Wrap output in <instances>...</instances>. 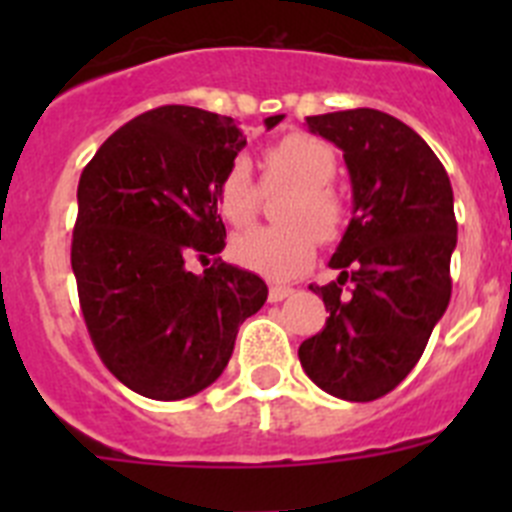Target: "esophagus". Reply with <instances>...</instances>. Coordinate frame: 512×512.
<instances>
[{
	"label": "esophagus",
	"mask_w": 512,
	"mask_h": 512,
	"mask_svg": "<svg viewBox=\"0 0 512 512\" xmlns=\"http://www.w3.org/2000/svg\"><path fill=\"white\" fill-rule=\"evenodd\" d=\"M295 295V289L292 287H282V284H274V287L269 289V302H282L287 300V297Z\"/></svg>",
	"instance_id": "obj_1"
}]
</instances>
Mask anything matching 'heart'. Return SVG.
<instances>
[{"label": "heart", "mask_w": 512, "mask_h": 512, "mask_svg": "<svg viewBox=\"0 0 512 512\" xmlns=\"http://www.w3.org/2000/svg\"><path fill=\"white\" fill-rule=\"evenodd\" d=\"M338 174L336 151L307 133H292L261 156V187H289L274 207L279 225L243 230L230 253L246 269L269 279H292L315 259V246L333 243L346 228V202L330 187ZM215 205L230 225H248L261 205V192L243 158L225 169Z\"/></svg>", "instance_id": "1"}]
</instances>
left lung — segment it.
Returning <instances> with one entry per match:
<instances>
[{
    "label": "left lung",
    "mask_w": 512,
    "mask_h": 512,
    "mask_svg": "<svg viewBox=\"0 0 512 512\" xmlns=\"http://www.w3.org/2000/svg\"><path fill=\"white\" fill-rule=\"evenodd\" d=\"M307 125L343 151L354 217L330 259L338 279L310 284L330 318L297 354L320 390L372 402L413 372L449 307L454 192L431 146L387 112H328Z\"/></svg>",
    "instance_id": "1"
}]
</instances>
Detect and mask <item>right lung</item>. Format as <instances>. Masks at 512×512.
Returning <instances> with one entry per match:
<instances>
[{"instance_id": "add662e5", "label": "right lung", "mask_w": 512, "mask_h": 512, "mask_svg": "<svg viewBox=\"0 0 512 512\" xmlns=\"http://www.w3.org/2000/svg\"><path fill=\"white\" fill-rule=\"evenodd\" d=\"M282 117H266V130ZM243 146L233 117L164 104L115 130L81 171V315L99 359L138 395L169 402L210 387L269 295L264 279L217 259L215 189ZM192 258L213 264L194 275Z\"/></svg>"}]
</instances>
